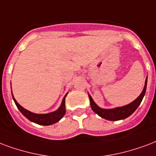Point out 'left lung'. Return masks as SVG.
<instances>
[{"label": "left lung", "instance_id": "obj_1", "mask_svg": "<svg viewBox=\"0 0 156 156\" xmlns=\"http://www.w3.org/2000/svg\"><path fill=\"white\" fill-rule=\"evenodd\" d=\"M146 84H147V78L146 79L145 87L143 88L142 93H140V95L135 101L131 102L130 104L126 105V106L116 107L113 109H102L96 104L93 101L92 97L88 95L90 99V103H91V107L95 113H97L98 116L104 118V119L109 120V121H118V120L125 119L129 116H131V114L136 110V108L139 107V105L140 104V102H141L143 98L145 96V93H146Z\"/></svg>", "mask_w": 156, "mask_h": 156}]
</instances>
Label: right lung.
Listing matches in <instances>:
<instances>
[{"mask_svg":"<svg viewBox=\"0 0 156 156\" xmlns=\"http://www.w3.org/2000/svg\"><path fill=\"white\" fill-rule=\"evenodd\" d=\"M67 94L64 96L63 101H62V103H61L60 107L58 109L57 111L55 112H50V113L48 114H35L31 112L30 111L26 110L24 107H22L16 101V100L14 98V101L16 105V107H18V109L20 111V112L24 115V116L29 119L31 122H34L36 124H39V125L42 126H49L52 125V124H55L56 122H58L59 120L64 116V114L66 112V110H65V98H66Z\"/></svg>","mask_w":156,"mask_h":156,"instance_id":"obj_1","label":"right lung"}]
</instances>
